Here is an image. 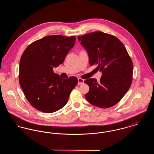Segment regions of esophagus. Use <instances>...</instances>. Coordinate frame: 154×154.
Returning <instances> with one entry per match:
<instances>
[{
    "label": "esophagus",
    "instance_id": "1",
    "mask_svg": "<svg viewBox=\"0 0 154 154\" xmlns=\"http://www.w3.org/2000/svg\"><path fill=\"white\" fill-rule=\"evenodd\" d=\"M84 82V80L83 79H81V78H79V79H78V84H79V85H81V84H82Z\"/></svg>",
    "mask_w": 154,
    "mask_h": 154
}]
</instances>
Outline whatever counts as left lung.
<instances>
[{"mask_svg":"<svg viewBox=\"0 0 154 154\" xmlns=\"http://www.w3.org/2000/svg\"><path fill=\"white\" fill-rule=\"evenodd\" d=\"M78 39L88 52L90 65H97L102 73L99 82L95 79L84 81L89 87L86 99L100 108L116 105L132 84L133 66L124 45L116 37L102 32L78 36Z\"/></svg>","mask_w":154,"mask_h":154,"instance_id":"1","label":"left lung"}]
</instances>
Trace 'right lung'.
Wrapping results in <instances>:
<instances>
[{
	"mask_svg": "<svg viewBox=\"0 0 154 154\" xmlns=\"http://www.w3.org/2000/svg\"><path fill=\"white\" fill-rule=\"evenodd\" d=\"M75 42V36H48L33 42L23 52L19 82L26 98L37 110L51 113L66 105L78 80L61 79L53 68L63 63Z\"/></svg>",
	"mask_w": 154,
	"mask_h": 154,
	"instance_id": "obj_1",
	"label": "right lung"
}]
</instances>
